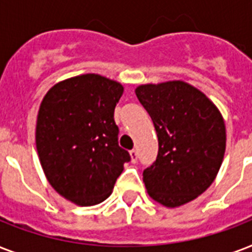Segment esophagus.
Instances as JSON below:
<instances>
[{
  "label": "esophagus",
  "mask_w": 252,
  "mask_h": 252,
  "mask_svg": "<svg viewBox=\"0 0 252 252\" xmlns=\"http://www.w3.org/2000/svg\"><path fill=\"white\" fill-rule=\"evenodd\" d=\"M129 156H130V161L133 162V163H136V162H137V158H138V156H137V152H136V150H130L129 152Z\"/></svg>",
  "instance_id": "1"
}]
</instances>
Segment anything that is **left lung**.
<instances>
[{"instance_id": "obj_1", "label": "left lung", "mask_w": 252, "mask_h": 252, "mask_svg": "<svg viewBox=\"0 0 252 252\" xmlns=\"http://www.w3.org/2000/svg\"><path fill=\"white\" fill-rule=\"evenodd\" d=\"M134 91L158 136L157 159L142 174L148 195L163 207H182L211 187L222 165V114L184 81L140 85Z\"/></svg>"}]
</instances>
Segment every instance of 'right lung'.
<instances>
[{"label": "right lung", "instance_id": "1", "mask_svg": "<svg viewBox=\"0 0 252 252\" xmlns=\"http://www.w3.org/2000/svg\"><path fill=\"white\" fill-rule=\"evenodd\" d=\"M124 87L100 74L53 85L36 119V150L48 183L80 207L102 203L130 159L119 146L114 111Z\"/></svg>", "mask_w": 252, "mask_h": 252}]
</instances>
